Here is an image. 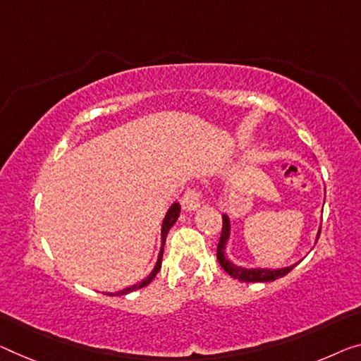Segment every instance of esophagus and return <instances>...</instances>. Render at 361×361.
Instances as JSON below:
<instances>
[{
    "mask_svg": "<svg viewBox=\"0 0 361 361\" xmlns=\"http://www.w3.org/2000/svg\"><path fill=\"white\" fill-rule=\"evenodd\" d=\"M200 204H202V193L197 188H188L182 197V208L185 212H195L200 208Z\"/></svg>",
    "mask_w": 361,
    "mask_h": 361,
    "instance_id": "34e87169",
    "label": "esophagus"
}]
</instances>
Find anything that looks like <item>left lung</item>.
Instances as JSON below:
<instances>
[{
	"label": "left lung",
	"mask_w": 361,
	"mask_h": 361,
	"mask_svg": "<svg viewBox=\"0 0 361 361\" xmlns=\"http://www.w3.org/2000/svg\"><path fill=\"white\" fill-rule=\"evenodd\" d=\"M319 234H321V226H319L318 235H316V242H318ZM229 235H231L229 216L223 214V231H221V238L218 243V250H216V257H218V262L221 266H223V269L226 271V273L234 277V279H238L242 282H269V281L279 279V277L286 276L289 271L295 268V264L286 266V268H281V269L242 268V266H237L226 258V243H227V240H229Z\"/></svg>",
	"instance_id": "obj_1"
}]
</instances>
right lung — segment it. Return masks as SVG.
<instances>
[{"label": "right lung", "instance_id": "add662e5", "mask_svg": "<svg viewBox=\"0 0 361 361\" xmlns=\"http://www.w3.org/2000/svg\"><path fill=\"white\" fill-rule=\"evenodd\" d=\"M179 213H180V204H179V203H173V204H171V208L168 209V213H166V216H164L163 226H161V250H159L158 262H157V264H154V268H153L152 273L148 274V277H145V279H143L142 282H138V284H134V286H130V287H126L124 290H119V292H106V295H126V293L134 292V290H137V289H142V287L148 286L149 282H152V281L154 279V276L158 274L159 268H161L163 247H164V242H166V235H168L169 229L174 226L177 218H179Z\"/></svg>", "mask_w": 361, "mask_h": 361}]
</instances>
